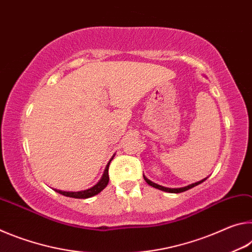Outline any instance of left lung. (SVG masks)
<instances>
[{
    "label": "left lung",
    "mask_w": 252,
    "mask_h": 252,
    "mask_svg": "<svg viewBox=\"0 0 252 252\" xmlns=\"http://www.w3.org/2000/svg\"><path fill=\"white\" fill-rule=\"evenodd\" d=\"M143 178H144V180H146V182L148 183V185H150V186L153 187V188H157V189L162 190V191H165V192H170V193H180V192H183V191H187V190L191 189V188H193V187H195V186L200 185V183L203 182V181L207 179V178H206V179H203V180H201V181L192 183V185H190V186H187V187H183V188H178V189H171V188H165V187H162V186L157 185V183H153L152 181L149 180V179H147L144 176H143Z\"/></svg>",
    "instance_id": "obj_1"
}]
</instances>
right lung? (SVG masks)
<instances>
[{"instance_id":"obj_1","label":"right lung","mask_w":252,"mask_h":252,"mask_svg":"<svg viewBox=\"0 0 252 252\" xmlns=\"http://www.w3.org/2000/svg\"><path fill=\"white\" fill-rule=\"evenodd\" d=\"M113 159V158H112ZM111 159V160H112ZM110 160V162H111ZM110 162L106 165V168L104 170V174L102 176L101 180L96 183L94 187L90 188V189L88 190H83V191H78V192H67V191H61V190H57L54 189L57 192L61 193L62 195H65V197H70V198H75V199H87V198H90L93 197V195L97 194L99 192H101L102 190L104 189V188L108 186L109 183V165H110Z\"/></svg>"}]
</instances>
